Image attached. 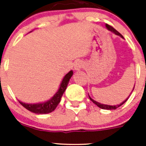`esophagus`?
Returning <instances> with one entry per match:
<instances>
[{
    "instance_id": "1",
    "label": "esophagus",
    "mask_w": 146,
    "mask_h": 146,
    "mask_svg": "<svg viewBox=\"0 0 146 146\" xmlns=\"http://www.w3.org/2000/svg\"><path fill=\"white\" fill-rule=\"evenodd\" d=\"M82 66H83V65H82V62L80 61V60H77V61H76L75 64H74V70L79 71L80 69H82Z\"/></svg>"
}]
</instances>
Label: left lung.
Instances as JSON below:
<instances>
[{
	"label": "left lung",
	"mask_w": 146,
	"mask_h": 146,
	"mask_svg": "<svg viewBox=\"0 0 146 146\" xmlns=\"http://www.w3.org/2000/svg\"><path fill=\"white\" fill-rule=\"evenodd\" d=\"M105 26H106V28H108V31H111L112 33H115V34L117 35V36H121V38H123V36H122V35H121V33H119V32L117 31L115 29V28H113V27L110 26V25H108V24H106V25H105ZM134 88H135V86H134V88H133V89H132V91H131V92H132V91H133ZM131 92L130 93V94H129V95L128 97L126 98V99H125L124 101L122 102H121V104H116V105H108V104H101V103L95 101V100H94V99H91V98L90 97V96H89V95H88V96H89V98H90V99H91V101H92L94 103V104H96V105H97V106L99 107V108H102V109H103V110H115V109H117V108H119V107H121V105H122V104H124V103L126 102L127 101V100H128L129 97L130 95H131Z\"/></svg>",
	"instance_id": "1"
}]
</instances>
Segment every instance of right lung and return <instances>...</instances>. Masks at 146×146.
<instances>
[{
  "label": "right lung",
  "instance_id": "right-lung-1",
  "mask_svg": "<svg viewBox=\"0 0 146 146\" xmlns=\"http://www.w3.org/2000/svg\"><path fill=\"white\" fill-rule=\"evenodd\" d=\"M72 75H73V71L71 70L64 76L61 82H60L57 92L55 93V95L51 99H50L47 101L44 102L36 103V104L25 103L20 101H19V102L24 108H26L28 110L32 112V113H36V114H47V113H50L54 111L55 108H57L58 104L60 103V99H61L64 93L65 92L68 83L69 82V80L71 79Z\"/></svg>",
  "mask_w": 146,
  "mask_h": 146
}]
</instances>
